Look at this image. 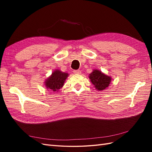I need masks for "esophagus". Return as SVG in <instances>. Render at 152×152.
<instances>
[{"label":"esophagus","instance_id":"34e87169","mask_svg":"<svg viewBox=\"0 0 152 152\" xmlns=\"http://www.w3.org/2000/svg\"><path fill=\"white\" fill-rule=\"evenodd\" d=\"M73 73H75V74H80L81 71H80V70H73Z\"/></svg>","mask_w":152,"mask_h":152}]
</instances>
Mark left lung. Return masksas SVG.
<instances>
[{"label":"left lung","mask_w":152,"mask_h":152,"mask_svg":"<svg viewBox=\"0 0 152 152\" xmlns=\"http://www.w3.org/2000/svg\"><path fill=\"white\" fill-rule=\"evenodd\" d=\"M89 78L95 88L99 91L107 89L112 81V77L106 75L98 69H94L90 74Z\"/></svg>","instance_id":"8db88e82"}]
</instances>
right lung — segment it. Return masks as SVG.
Returning a JSON list of instances; mask_svg holds the SVG:
<instances>
[{
  "label": "right lung",
  "instance_id": "obj_1",
  "mask_svg": "<svg viewBox=\"0 0 152 152\" xmlns=\"http://www.w3.org/2000/svg\"><path fill=\"white\" fill-rule=\"evenodd\" d=\"M68 75V73L63 72L61 70L56 69V70H54L52 74L45 80V87H46L48 91L57 93L65 84V80Z\"/></svg>",
  "mask_w": 152,
  "mask_h": 152
}]
</instances>
